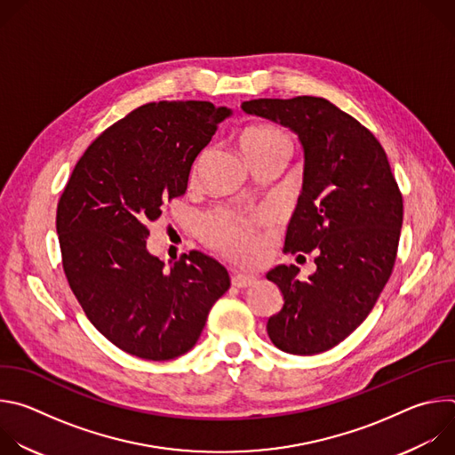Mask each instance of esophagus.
<instances>
[{"label": "esophagus", "instance_id": "esophagus-1", "mask_svg": "<svg viewBox=\"0 0 455 455\" xmlns=\"http://www.w3.org/2000/svg\"><path fill=\"white\" fill-rule=\"evenodd\" d=\"M255 281L257 279L248 274H234L232 275V286H235V288H248V286L255 284Z\"/></svg>", "mask_w": 455, "mask_h": 455}]
</instances>
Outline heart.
<instances>
[{"label": "heart", "mask_w": 455, "mask_h": 455, "mask_svg": "<svg viewBox=\"0 0 455 455\" xmlns=\"http://www.w3.org/2000/svg\"><path fill=\"white\" fill-rule=\"evenodd\" d=\"M284 142L286 139L277 127L265 125V124L248 127L241 137V148L248 160L259 153H263ZM202 158L204 156H200L196 165H194L192 176L198 174ZM200 234L211 246L235 259H246L255 246L251 220L246 218L244 214L232 212V211H218L209 214L200 225Z\"/></svg>", "instance_id": "obj_1"}]
</instances>
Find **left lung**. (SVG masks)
<instances>
[{
  "mask_svg": "<svg viewBox=\"0 0 455 455\" xmlns=\"http://www.w3.org/2000/svg\"><path fill=\"white\" fill-rule=\"evenodd\" d=\"M241 108L288 127L304 151L284 251H313L316 270L304 283L293 265L267 274L284 299L267 322L268 337L291 355L328 351L367 318L393 274L403 223L398 183L374 135L326 99H257Z\"/></svg>",
  "mask_w": 455,
  "mask_h": 455,
  "instance_id": "obj_1",
  "label": "left lung"
}]
</instances>
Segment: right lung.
Returning <instances> with one entry per match:
<instances>
[{
  "label": "right lung",
  "mask_w": 455,
  "mask_h": 455,
  "mask_svg": "<svg viewBox=\"0 0 455 455\" xmlns=\"http://www.w3.org/2000/svg\"><path fill=\"white\" fill-rule=\"evenodd\" d=\"M232 109L162 100L133 109L86 149L57 205L62 268L93 326L118 349L172 360L198 342L230 288L227 268L192 250L165 270L148 223L187 190L196 156Z\"/></svg>",
  "instance_id": "obj_1"
}]
</instances>
